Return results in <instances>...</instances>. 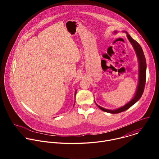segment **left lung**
Wrapping results in <instances>:
<instances>
[{
	"mask_svg": "<svg viewBox=\"0 0 159 159\" xmlns=\"http://www.w3.org/2000/svg\"><path fill=\"white\" fill-rule=\"evenodd\" d=\"M126 32V31H125ZM127 34V38L131 44H132V46L136 52V54L137 55L138 60H139V85L137 87V91H136L135 95L134 98L131 99V101L128 102L126 105L124 106L120 107L114 110H111V109H107L105 108H103L99 105H98L96 103V105L98 106L99 109H101L102 111L107 112L111 113V114H116V113H119L123 111H126V109H129L130 107H131L134 104L137 102L142 97L143 91H144V89H145V82H146V69H147V64H146V60L145 57L143 52V50L141 47L140 45L139 44V43H137L134 39H133L129 34L127 32H126Z\"/></svg>",
	"mask_w": 159,
	"mask_h": 159,
	"instance_id": "left-lung-1",
	"label": "left lung"
}]
</instances>
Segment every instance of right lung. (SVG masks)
Here are the masks:
<instances>
[{"instance_id": "obj_1", "label": "right lung", "mask_w": 159, "mask_h": 159, "mask_svg": "<svg viewBox=\"0 0 159 159\" xmlns=\"http://www.w3.org/2000/svg\"><path fill=\"white\" fill-rule=\"evenodd\" d=\"M75 94H76V92H75ZM75 95H76V94H75Z\"/></svg>"}]
</instances>
